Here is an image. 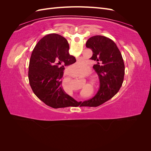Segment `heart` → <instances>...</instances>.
Masks as SVG:
<instances>
[{
    "label": "heart",
    "instance_id": "heart-1",
    "mask_svg": "<svg viewBox=\"0 0 151 151\" xmlns=\"http://www.w3.org/2000/svg\"><path fill=\"white\" fill-rule=\"evenodd\" d=\"M74 66L76 67V70H77V71H78V70H79V69H81V68H82V67H83V65L81 63L76 62V63H75ZM90 73H91V70H90V69H86V70H85L83 72V74H84V76H86L89 75ZM90 81H91V83H93V84H94V83H96V82H97V79L96 78V77H91Z\"/></svg>",
    "mask_w": 151,
    "mask_h": 151
}]
</instances>
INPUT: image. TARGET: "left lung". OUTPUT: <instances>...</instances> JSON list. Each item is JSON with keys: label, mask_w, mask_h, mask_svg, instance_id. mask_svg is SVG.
Masks as SVG:
<instances>
[{"label": "left lung", "mask_w": 151, "mask_h": 151, "mask_svg": "<svg viewBox=\"0 0 151 151\" xmlns=\"http://www.w3.org/2000/svg\"><path fill=\"white\" fill-rule=\"evenodd\" d=\"M86 46L93 51L91 59L96 62L93 68L99 76L100 86L96 94L81 105L96 107L110 99L120 90L124 79L125 65L116 45L106 36H92Z\"/></svg>", "instance_id": "8db88e82"}]
</instances>
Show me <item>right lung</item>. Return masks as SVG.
<instances>
[{
  "label": "right lung",
  "instance_id": "obj_1",
  "mask_svg": "<svg viewBox=\"0 0 151 151\" xmlns=\"http://www.w3.org/2000/svg\"><path fill=\"white\" fill-rule=\"evenodd\" d=\"M68 50L67 40L52 33L39 41L30 58L28 77L31 88L41 101L53 108L78 106L81 104L66 94L62 87L64 67L76 62Z\"/></svg>",
  "mask_w": 151,
  "mask_h": 151
}]
</instances>
